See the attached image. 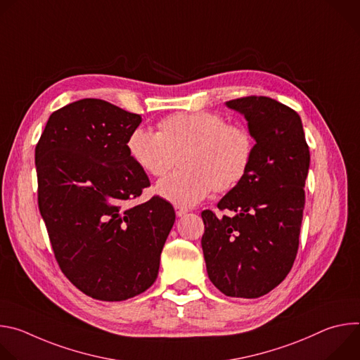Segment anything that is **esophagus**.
I'll list each match as a JSON object with an SVG mask.
<instances>
[{
	"label": "esophagus",
	"instance_id": "esophagus-1",
	"mask_svg": "<svg viewBox=\"0 0 360 360\" xmlns=\"http://www.w3.org/2000/svg\"><path fill=\"white\" fill-rule=\"evenodd\" d=\"M175 212H176V217H184V215L188 212V210H186V208L176 207V208H175Z\"/></svg>",
	"mask_w": 360,
	"mask_h": 360
}]
</instances>
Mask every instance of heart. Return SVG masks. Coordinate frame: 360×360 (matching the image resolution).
<instances>
[{"label": "heart", "mask_w": 360, "mask_h": 360, "mask_svg": "<svg viewBox=\"0 0 360 360\" xmlns=\"http://www.w3.org/2000/svg\"><path fill=\"white\" fill-rule=\"evenodd\" d=\"M158 132L135 128L127 139L134 164L153 178L165 176L179 157L182 169L161 181L157 192L179 207H192L214 189L238 186L250 168L255 142L249 129L217 112H178L158 122Z\"/></svg>", "instance_id": "b5f03b06"}]
</instances>
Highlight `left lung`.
Wrapping results in <instances>:
<instances>
[{"mask_svg": "<svg viewBox=\"0 0 360 360\" xmlns=\"http://www.w3.org/2000/svg\"><path fill=\"white\" fill-rule=\"evenodd\" d=\"M226 105L245 115L255 152L245 179L202 211V250L211 282L226 296L259 297L290 272L304 208L311 153L300 117L269 96H243Z\"/></svg>", "mask_w": 360, "mask_h": 360, "instance_id": "left-lung-1", "label": "left lung"}]
</instances>
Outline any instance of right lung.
<instances>
[{"label": "right lung", "instance_id": "add662e5", "mask_svg": "<svg viewBox=\"0 0 360 360\" xmlns=\"http://www.w3.org/2000/svg\"><path fill=\"white\" fill-rule=\"evenodd\" d=\"M139 114L85 98L51 114L35 146L38 208L63 274L98 300H125L155 282L175 222L129 158L127 139Z\"/></svg>", "mask_w": 360, "mask_h": 360}]
</instances>
